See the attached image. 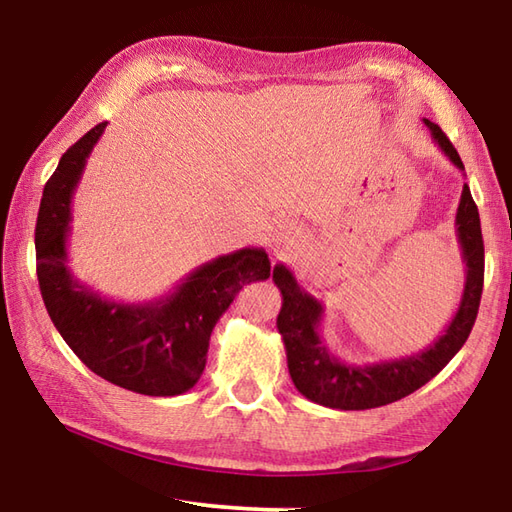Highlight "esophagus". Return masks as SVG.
I'll list each match as a JSON object with an SVG mask.
<instances>
[{"instance_id":"obj_1","label":"esophagus","mask_w":512,"mask_h":512,"mask_svg":"<svg viewBox=\"0 0 512 512\" xmlns=\"http://www.w3.org/2000/svg\"><path fill=\"white\" fill-rule=\"evenodd\" d=\"M300 239V225L291 219H282L275 223V230H273V246L275 250H291L293 246L298 244Z\"/></svg>"}]
</instances>
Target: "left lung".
Wrapping results in <instances>:
<instances>
[{
    "instance_id": "8db88e82",
    "label": "left lung",
    "mask_w": 512,
    "mask_h": 512,
    "mask_svg": "<svg viewBox=\"0 0 512 512\" xmlns=\"http://www.w3.org/2000/svg\"><path fill=\"white\" fill-rule=\"evenodd\" d=\"M433 142L443 151L458 171H465L458 151L440 131L438 124L424 119ZM456 237L461 244L465 264V284L458 309L443 334L429 348L411 352L406 357L384 359L375 363L341 361L327 348L320 336L325 307L311 293L300 287L289 266L273 268V282L282 293V309L277 314V332L282 334L287 350L289 375L298 393L320 406L339 411L375 409L402 400L418 391L443 370L454 354L463 348L470 336L483 291V237L481 219L467 183L463 185L461 201L456 210Z\"/></svg>"
}]
</instances>
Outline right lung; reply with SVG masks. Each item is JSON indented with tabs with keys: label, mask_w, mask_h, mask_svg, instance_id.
Masks as SVG:
<instances>
[{
	"label": "right lung",
	"mask_w": 512,
	"mask_h": 512,
	"mask_svg": "<svg viewBox=\"0 0 512 512\" xmlns=\"http://www.w3.org/2000/svg\"><path fill=\"white\" fill-rule=\"evenodd\" d=\"M106 124L69 146L42 192L36 223L40 293L60 336L99 377L142 395H183L203 375L216 320L246 284L268 280L271 259L264 248L235 250L194 268L167 296L149 302L103 298L76 280L67 253L72 196Z\"/></svg>",
	"instance_id": "1"
}]
</instances>
